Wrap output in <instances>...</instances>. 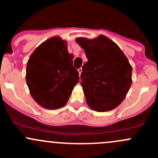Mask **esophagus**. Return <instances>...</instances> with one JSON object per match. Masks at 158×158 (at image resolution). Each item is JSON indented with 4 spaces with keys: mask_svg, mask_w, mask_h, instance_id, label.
<instances>
[{
    "mask_svg": "<svg viewBox=\"0 0 158 158\" xmlns=\"http://www.w3.org/2000/svg\"><path fill=\"white\" fill-rule=\"evenodd\" d=\"M78 72H79V76H81V73H82V68H79V69H78Z\"/></svg>",
    "mask_w": 158,
    "mask_h": 158,
    "instance_id": "1",
    "label": "esophagus"
}]
</instances>
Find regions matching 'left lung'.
I'll return each mask as SVG.
<instances>
[{"label": "left lung", "mask_w": 158, "mask_h": 158, "mask_svg": "<svg viewBox=\"0 0 158 158\" xmlns=\"http://www.w3.org/2000/svg\"><path fill=\"white\" fill-rule=\"evenodd\" d=\"M88 62L81 74L87 105L96 111L115 109L123 102L132 83V67L120 47L104 35L94 39L78 37Z\"/></svg>", "instance_id": "8db88e82"}]
</instances>
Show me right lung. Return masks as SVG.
<instances>
[{
	"label": "right lung",
	"instance_id": "1",
	"mask_svg": "<svg viewBox=\"0 0 158 158\" xmlns=\"http://www.w3.org/2000/svg\"><path fill=\"white\" fill-rule=\"evenodd\" d=\"M73 59L67 42L57 36L44 41L31 54L26 81L32 98L41 107L55 110L67 103L73 87L79 82Z\"/></svg>",
	"mask_w": 158,
	"mask_h": 158
}]
</instances>
